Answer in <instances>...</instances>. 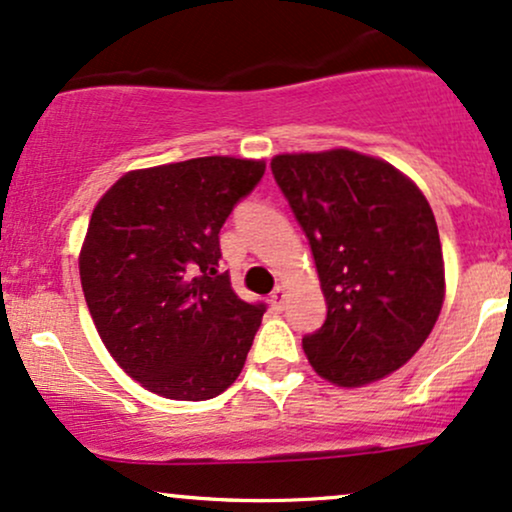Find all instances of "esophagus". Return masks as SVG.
<instances>
[{
    "label": "esophagus",
    "mask_w": 512,
    "mask_h": 512,
    "mask_svg": "<svg viewBox=\"0 0 512 512\" xmlns=\"http://www.w3.org/2000/svg\"><path fill=\"white\" fill-rule=\"evenodd\" d=\"M286 288L283 286H276L274 291H272V295H269V303H272V307L274 310H281L283 307V303H286Z\"/></svg>",
    "instance_id": "34e87169"
}]
</instances>
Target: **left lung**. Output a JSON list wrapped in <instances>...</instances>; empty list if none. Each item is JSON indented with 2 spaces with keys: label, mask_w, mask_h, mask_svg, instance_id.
<instances>
[{
  "label": "left lung",
  "mask_w": 512,
  "mask_h": 512,
  "mask_svg": "<svg viewBox=\"0 0 512 512\" xmlns=\"http://www.w3.org/2000/svg\"><path fill=\"white\" fill-rule=\"evenodd\" d=\"M272 174L310 240L326 319L303 338L319 377L365 386L403 367L443 305L432 207L396 166L353 150L276 155Z\"/></svg>",
  "instance_id": "left-lung-1"
}]
</instances>
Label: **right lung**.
I'll return each instance as SVG.
<instances>
[{
	"label": "right lung",
	"mask_w": 512,
	"mask_h": 512,
	"mask_svg": "<svg viewBox=\"0 0 512 512\" xmlns=\"http://www.w3.org/2000/svg\"><path fill=\"white\" fill-rule=\"evenodd\" d=\"M264 162L197 157L128 171L92 212L80 283L102 343L128 377L171 400H207L238 379L264 303L221 272L219 231Z\"/></svg>",
	"instance_id": "1"
}]
</instances>
